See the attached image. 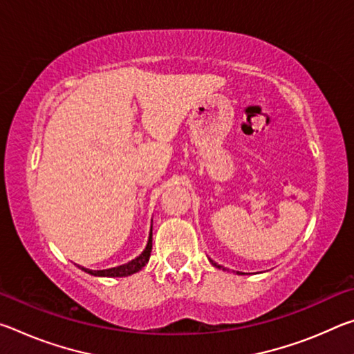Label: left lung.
<instances>
[{"instance_id": "1", "label": "left lung", "mask_w": 354, "mask_h": 354, "mask_svg": "<svg viewBox=\"0 0 354 354\" xmlns=\"http://www.w3.org/2000/svg\"><path fill=\"white\" fill-rule=\"evenodd\" d=\"M209 261H211V263H212V266H214V267H217V268H221V270H226V268H225V267H221V266H218V263H217V262H214L212 259H209ZM237 274H245V273H241V272H237Z\"/></svg>"}]
</instances>
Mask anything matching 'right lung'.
Segmentation results:
<instances>
[{
    "label": "right lung",
    "instance_id": "add662e5",
    "mask_svg": "<svg viewBox=\"0 0 354 354\" xmlns=\"http://www.w3.org/2000/svg\"><path fill=\"white\" fill-rule=\"evenodd\" d=\"M151 248H153V226H151V230H149V236H148V242H147L145 250H143L142 253L136 257V259L123 263V266L106 268V270H91V268H86V267H81V266H77V267H80L81 270H84L88 274H93V277H107V278L129 277V274L137 273L147 266L148 261H149V254H151Z\"/></svg>",
    "mask_w": 354,
    "mask_h": 354
}]
</instances>
